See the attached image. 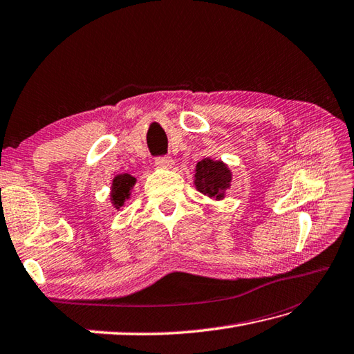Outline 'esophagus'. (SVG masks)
I'll return each instance as SVG.
<instances>
[{
  "instance_id": "esophagus-1",
  "label": "esophagus",
  "mask_w": 354,
  "mask_h": 354,
  "mask_svg": "<svg viewBox=\"0 0 354 354\" xmlns=\"http://www.w3.org/2000/svg\"><path fill=\"white\" fill-rule=\"evenodd\" d=\"M156 167L160 168V169H169V168L174 167V160H172V157H169V156L157 157L156 158Z\"/></svg>"
}]
</instances>
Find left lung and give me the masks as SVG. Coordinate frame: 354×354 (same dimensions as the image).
<instances>
[{"label": "left lung", "mask_w": 354, "mask_h": 354, "mask_svg": "<svg viewBox=\"0 0 354 354\" xmlns=\"http://www.w3.org/2000/svg\"><path fill=\"white\" fill-rule=\"evenodd\" d=\"M194 177H196L194 185L197 191L215 200L225 198V194L232 182V172L227 168V165L221 160H212L209 157H205L197 163Z\"/></svg>", "instance_id": "left-lung-1"}]
</instances>
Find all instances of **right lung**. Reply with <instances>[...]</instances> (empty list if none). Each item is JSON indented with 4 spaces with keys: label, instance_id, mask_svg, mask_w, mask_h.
I'll use <instances>...</instances> for the list:
<instances>
[{
    "label": "right lung",
    "instance_id": "1",
    "mask_svg": "<svg viewBox=\"0 0 354 354\" xmlns=\"http://www.w3.org/2000/svg\"><path fill=\"white\" fill-rule=\"evenodd\" d=\"M136 185V178L129 174H119L113 178L111 185V203L116 209H120L131 196V189Z\"/></svg>",
    "mask_w": 354,
    "mask_h": 354
}]
</instances>
